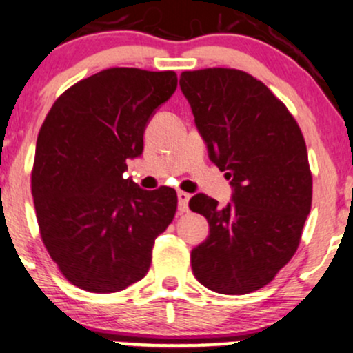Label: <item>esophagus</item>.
I'll return each mask as SVG.
<instances>
[{
	"label": "esophagus",
	"mask_w": 353,
	"mask_h": 353,
	"mask_svg": "<svg viewBox=\"0 0 353 353\" xmlns=\"http://www.w3.org/2000/svg\"><path fill=\"white\" fill-rule=\"evenodd\" d=\"M177 199H179V212L181 213H185L187 210H189V199H190V195L187 194V192L179 190V192H177Z\"/></svg>",
	"instance_id": "esophagus-1"
}]
</instances>
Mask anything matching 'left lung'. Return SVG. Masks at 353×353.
<instances>
[{"instance_id": "1", "label": "left lung", "mask_w": 353, "mask_h": 353, "mask_svg": "<svg viewBox=\"0 0 353 353\" xmlns=\"http://www.w3.org/2000/svg\"><path fill=\"white\" fill-rule=\"evenodd\" d=\"M179 84L210 159L234 187L226 207L205 194L190 199L210 225L190 254L192 272L212 292L246 295L270 283L300 246L313 200L305 138L287 105L246 71H184Z\"/></svg>"}]
</instances>
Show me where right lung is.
I'll return each instance as SVG.
<instances>
[{"label": "right lung", "mask_w": 353, "mask_h": 353, "mask_svg": "<svg viewBox=\"0 0 353 353\" xmlns=\"http://www.w3.org/2000/svg\"><path fill=\"white\" fill-rule=\"evenodd\" d=\"M176 88L174 71L107 68L66 89L43 120L30 176L35 216L47 252L74 287L115 293L148 272L177 194L143 190L123 172Z\"/></svg>", "instance_id": "obj_1"}]
</instances>
